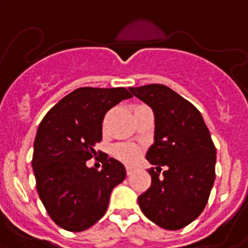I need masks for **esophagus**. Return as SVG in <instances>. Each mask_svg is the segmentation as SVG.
<instances>
[{"mask_svg":"<svg viewBox=\"0 0 248 248\" xmlns=\"http://www.w3.org/2000/svg\"><path fill=\"white\" fill-rule=\"evenodd\" d=\"M126 172H127V175L130 176V175H132L133 172H135V169H133V167H130V166H127Z\"/></svg>","mask_w":248,"mask_h":248,"instance_id":"obj_1","label":"esophagus"}]
</instances>
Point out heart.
<instances>
[{
	"mask_svg": "<svg viewBox=\"0 0 248 248\" xmlns=\"http://www.w3.org/2000/svg\"><path fill=\"white\" fill-rule=\"evenodd\" d=\"M113 156L118 158L120 161L124 163H133L139 158L140 150L135 145H130V143H120L116 145L112 150Z\"/></svg>",
	"mask_w": 248,
	"mask_h": 248,
	"instance_id": "b5f03b06",
	"label": "heart"
}]
</instances>
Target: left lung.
I'll return each mask as SVG.
<instances>
[{
  "mask_svg": "<svg viewBox=\"0 0 248 248\" xmlns=\"http://www.w3.org/2000/svg\"><path fill=\"white\" fill-rule=\"evenodd\" d=\"M154 109L155 142L146 158L151 187L139 196L146 217L165 230L186 227L201 215L214 186L216 147L201 113L165 85L131 87Z\"/></svg>",
  "mask_w": 248,
  "mask_h": 248,
  "instance_id": "obj_1",
  "label": "left lung"
}]
</instances>
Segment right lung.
<instances>
[{
    "mask_svg": "<svg viewBox=\"0 0 248 248\" xmlns=\"http://www.w3.org/2000/svg\"><path fill=\"white\" fill-rule=\"evenodd\" d=\"M132 94L124 87L77 88L49 109L33 143L36 187L47 214L66 231H85L105 215L113 187L126 178L115 158H103L102 170L87 167L102 140L108 109Z\"/></svg>",
    "mask_w": 248,
    "mask_h": 248,
    "instance_id": "1",
    "label": "right lung"
}]
</instances>
